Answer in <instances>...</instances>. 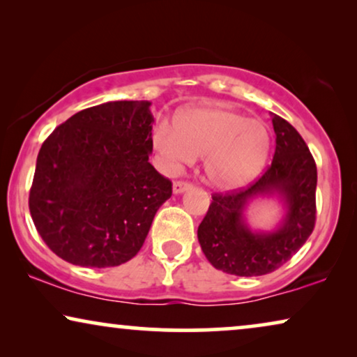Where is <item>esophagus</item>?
<instances>
[{"mask_svg": "<svg viewBox=\"0 0 357 357\" xmlns=\"http://www.w3.org/2000/svg\"><path fill=\"white\" fill-rule=\"evenodd\" d=\"M192 188V185L188 182H174L172 185V190H174V195H180L183 192H187V190Z\"/></svg>", "mask_w": 357, "mask_h": 357, "instance_id": "34e87169", "label": "esophagus"}]
</instances>
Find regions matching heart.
I'll list each match as a JSON object with an SVG mask.
<instances>
[{"mask_svg": "<svg viewBox=\"0 0 357 357\" xmlns=\"http://www.w3.org/2000/svg\"><path fill=\"white\" fill-rule=\"evenodd\" d=\"M151 144L164 172H178L203 155L206 182L232 192L258 177L270 155L271 138L263 121L231 107L195 105L180 110L174 125H155Z\"/></svg>", "mask_w": 357, "mask_h": 357, "instance_id": "heart-1", "label": "heart"}]
</instances>
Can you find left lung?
Masks as SVG:
<instances>
[{
	"label": "left lung",
	"mask_w": 357,
	"mask_h": 357,
	"mask_svg": "<svg viewBox=\"0 0 357 357\" xmlns=\"http://www.w3.org/2000/svg\"><path fill=\"white\" fill-rule=\"evenodd\" d=\"M271 120L276 149L270 167L242 192L214 195L198 227L204 257L227 275L248 278L278 270L304 245L315 226V160L294 126L275 114ZM261 199L278 201L283 209L280 222L270 231L248 224V209Z\"/></svg>",
	"instance_id": "1"
}]
</instances>
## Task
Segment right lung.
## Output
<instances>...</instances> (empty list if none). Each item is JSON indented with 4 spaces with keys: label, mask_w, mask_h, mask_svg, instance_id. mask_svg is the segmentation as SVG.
Returning <instances> with one entry per match:
<instances>
[{
    "label": "right lung",
    "mask_w": 357,
    "mask_h": 357,
    "mask_svg": "<svg viewBox=\"0 0 357 357\" xmlns=\"http://www.w3.org/2000/svg\"><path fill=\"white\" fill-rule=\"evenodd\" d=\"M149 100L77 112L37 155L29 209L37 232L68 263L110 268L131 260L172 183L149 164Z\"/></svg>",
    "instance_id": "1"
}]
</instances>
